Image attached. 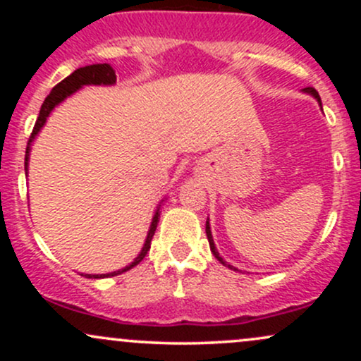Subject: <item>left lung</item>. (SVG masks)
I'll return each instance as SVG.
<instances>
[{
	"label": "left lung",
	"instance_id": "1",
	"mask_svg": "<svg viewBox=\"0 0 361 361\" xmlns=\"http://www.w3.org/2000/svg\"><path fill=\"white\" fill-rule=\"evenodd\" d=\"M304 91H305V93H310V94H312V97L316 98V100L319 102V105H321V97H319V93H317L316 90H314V88H310V86H309V88H305ZM321 106H322V105H321ZM205 233H207V238H209L210 251L214 252V256H215V258H217L219 261H221L222 264H226V263H224V259L221 258V256H219L217 250H215V244H214V239H212V233H210V226H209V221H207V224H205ZM227 267H229V268H233V267H231V264H227Z\"/></svg>",
	"mask_w": 361,
	"mask_h": 361
}]
</instances>
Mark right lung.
I'll return each mask as SVG.
<instances>
[{"label": "right lung", "instance_id": "right-lung-1", "mask_svg": "<svg viewBox=\"0 0 361 361\" xmlns=\"http://www.w3.org/2000/svg\"><path fill=\"white\" fill-rule=\"evenodd\" d=\"M115 81H117V76H115V69L111 68L110 64H91V66H85V68L76 69V71H74L73 74H69L66 80L57 82V85L52 88L51 93L47 94V98L44 100L42 106H40V114H39V117H37V122L34 126V130H32V134H30V139H28L27 151H25V171H27V166H28L30 142L34 140L35 135L39 134V130L42 128L45 120H47L49 114H51L54 106L64 100L66 97L73 94L76 90H80L81 86H85V85H114ZM157 222H159V212L154 214V219H152L151 229H149L146 244H144L142 251H140V255L134 261H132L128 267L122 268V270H118V271L106 273V275H85L86 279H105V276H117V275H120V273L130 270V268H134L135 264H139L140 261L144 259V256L147 255L149 247H151V241H152V235H154V233H156Z\"/></svg>", "mask_w": 361, "mask_h": 361}]
</instances>
